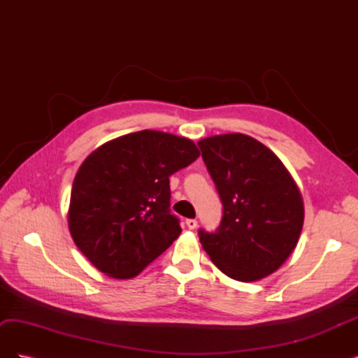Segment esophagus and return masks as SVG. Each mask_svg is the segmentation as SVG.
Listing matches in <instances>:
<instances>
[{
  "label": "esophagus",
  "instance_id": "34e87169",
  "mask_svg": "<svg viewBox=\"0 0 358 358\" xmlns=\"http://www.w3.org/2000/svg\"><path fill=\"white\" fill-rule=\"evenodd\" d=\"M185 224H187V227H188L189 230H194V229H196V227H197L199 222H197V220H187Z\"/></svg>",
  "mask_w": 358,
  "mask_h": 358
}]
</instances>
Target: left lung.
<instances>
[{"label": "left lung", "mask_w": 358, "mask_h": 358, "mask_svg": "<svg viewBox=\"0 0 358 358\" xmlns=\"http://www.w3.org/2000/svg\"><path fill=\"white\" fill-rule=\"evenodd\" d=\"M199 146L224 208L218 230L199 231L203 249L222 273L241 282L276 272L303 229L297 183L272 150L246 134L206 137Z\"/></svg>", "instance_id": "8db88e82"}]
</instances>
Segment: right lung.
<instances>
[{
  "mask_svg": "<svg viewBox=\"0 0 358 358\" xmlns=\"http://www.w3.org/2000/svg\"><path fill=\"white\" fill-rule=\"evenodd\" d=\"M200 152L192 140L143 129L110 140L82 162L71 188L69 229L90 262L131 279L178 239L170 180Z\"/></svg>",
  "mask_w": 358,
  "mask_h": 358,
  "instance_id": "1",
  "label": "right lung"
}]
</instances>
